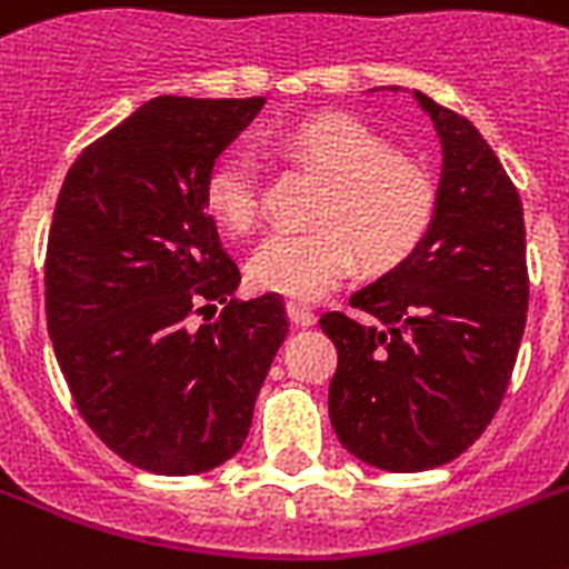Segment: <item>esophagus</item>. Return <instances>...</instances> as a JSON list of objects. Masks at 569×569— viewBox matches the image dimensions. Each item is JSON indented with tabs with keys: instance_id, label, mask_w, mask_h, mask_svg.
<instances>
[{
	"instance_id": "1",
	"label": "esophagus",
	"mask_w": 569,
	"mask_h": 569,
	"mask_svg": "<svg viewBox=\"0 0 569 569\" xmlns=\"http://www.w3.org/2000/svg\"><path fill=\"white\" fill-rule=\"evenodd\" d=\"M286 316H289V321H292L295 328H310V325H316V312L298 301L286 303Z\"/></svg>"
}]
</instances>
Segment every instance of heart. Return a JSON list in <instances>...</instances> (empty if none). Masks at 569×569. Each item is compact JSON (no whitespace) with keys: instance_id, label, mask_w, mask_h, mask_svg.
<instances>
[{"instance_id":"heart-1","label":"heart","mask_w":569,"mask_h":569,"mask_svg":"<svg viewBox=\"0 0 569 569\" xmlns=\"http://www.w3.org/2000/svg\"><path fill=\"white\" fill-rule=\"evenodd\" d=\"M280 153L328 180L312 232H271L248 259L257 292L316 301L337 289L357 259L369 271L398 266L419 248L437 214L433 177L355 118L307 120L280 141ZM262 177L248 153H227L203 180L206 212L221 230L248 232L259 218Z\"/></svg>"}]
</instances>
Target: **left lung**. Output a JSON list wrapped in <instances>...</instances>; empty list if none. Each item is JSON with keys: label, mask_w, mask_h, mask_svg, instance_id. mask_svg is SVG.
Here are the masks:
<instances>
[{"label": "left lung", "mask_w": 569, "mask_h": 569, "mask_svg": "<svg viewBox=\"0 0 569 569\" xmlns=\"http://www.w3.org/2000/svg\"><path fill=\"white\" fill-rule=\"evenodd\" d=\"M442 147L437 214L419 248L325 312L339 351L330 425L387 472L449 463L485 433L520 351L529 271L520 194L481 132L413 91Z\"/></svg>", "instance_id": "8db88e82"}]
</instances>
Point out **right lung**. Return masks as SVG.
Listing matches in <instances>:
<instances>
[{
  "label": "right lung",
  "mask_w": 569,
  "mask_h": 569,
  "mask_svg": "<svg viewBox=\"0 0 569 569\" xmlns=\"http://www.w3.org/2000/svg\"><path fill=\"white\" fill-rule=\"evenodd\" d=\"M262 106L156 97L84 147L58 194L47 244L58 366L91 431L156 476L209 472L241 449L289 333L277 295L232 298L241 274L203 203L209 168ZM212 300L228 307L194 329Z\"/></svg>",
  "instance_id": "add662e5"
}]
</instances>
